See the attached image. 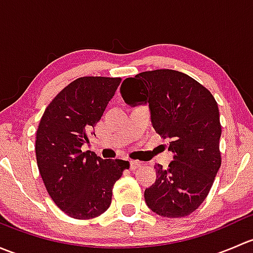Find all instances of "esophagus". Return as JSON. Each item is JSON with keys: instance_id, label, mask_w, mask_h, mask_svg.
<instances>
[{"instance_id": "esophagus-1", "label": "esophagus", "mask_w": 253, "mask_h": 253, "mask_svg": "<svg viewBox=\"0 0 253 253\" xmlns=\"http://www.w3.org/2000/svg\"><path fill=\"white\" fill-rule=\"evenodd\" d=\"M142 165L141 162H137V160H131L129 162V168H131V170H136L137 168H139Z\"/></svg>"}]
</instances>
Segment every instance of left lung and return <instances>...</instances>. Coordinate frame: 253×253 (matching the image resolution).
Listing matches in <instances>:
<instances>
[{
  "label": "left lung",
  "instance_id": "left-lung-1",
  "mask_svg": "<svg viewBox=\"0 0 253 253\" xmlns=\"http://www.w3.org/2000/svg\"><path fill=\"white\" fill-rule=\"evenodd\" d=\"M120 91L128 105H149L155 132L169 139L174 154L168 169L154 165L157 180L145 188V203L165 218L188 215L206 200L221 164L215 99L202 84L174 70L126 78Z\"/></svg>",
  "mask_w": 253,
  "mask_h": 253
}]
</instances>
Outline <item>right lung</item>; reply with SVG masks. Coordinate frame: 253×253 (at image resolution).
<instances>
[{
	"mask_svg": "<svg viewBox=\"0 0 253 253\" xmlns=\"http://www.w3.org/2000/svg\"><path fill=\"white\" fill-rule=\"evenodd\" d=\"M121 78L81 77L63 88L40 120L35 141L39 172L56 206L75 219H91L111 205L112 187L126 160L82 152Z\"/></svg>",
	"mask_w": 253,
	"mask_h": 253,
	"instance_id": "add662e5",
	"label": "right lung"
}]
</instances>
